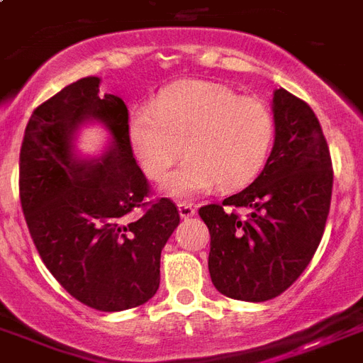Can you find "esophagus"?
I'll return each mask as SVG.
<instances>
[{
	"label": "esophagus",
	"instance_id": "34e87169",
	"mask_svg": "<svg viewBox=\"0 0 363 363\" xmlns=\"http://www.w3.org/2000/svg\"><path fill=\"white\" fill-rule=\"evenodd\" d=\"M179 215H181V218L194 217V215H196V207H194L192 203L181 201V203H179Z\"/></svg>",
	"mask_w": 363,
	"mask_h": 363
}]
</instances>
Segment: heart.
Wrapping results in <instances>:
<instances>
[{
	"instance_id": "heart-1",
	"label": "heart",
	"mask_w": 363,
	"mask_h": 363,
	"mask_svg": "<svg viewBox=\"0 0 363 363\" xmlns=\"http://www.w3.org/2000/svg\"><path fill=\"white\" fill-rule=\"evenodd\" d=\"M274 135L267 102L213 82L169 85L152 106L135 108L127 120V140L148 179L162 181L181 152L188 157L162 184L177 200L209 192L215 184L234 190L253 181L267 163Z\"/></svg>"
}]
</instances>
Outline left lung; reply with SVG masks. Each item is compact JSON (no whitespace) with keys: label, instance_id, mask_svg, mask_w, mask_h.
<instances>
[{"label":"left lung","instance_id":"left-lung-1","mask_svg":"<svg viewBox=\"0 0 363 363\" xmlns=\"http://www.w3.org/2000/svg\"><path fill=\"white\" fill-rule=\"evenodd\" d=\"M272 112L276 135L261 175L220 206L200 209L211 234L213 286L249 303L281 295L308 267L333 188L328 143L312 108L280 87Z\"/></svg>","mask_w":363,"mask_h":363}]
</instances>
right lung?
Segmentation results:
<instances>
[{
  "label": "right lung",
  "instance_id": "add662e5",
  "mask_svg": "<svg viewBox=\"0 0 363 363\" xmlns=\"http://www.w3.org/2000/svg\"><path fill=\"white\" fill-rule=\"evenodd\" d=\"M83 77L35 108L21 146V203L47 270L79 303L101 312L140 306L160 287V257L181 217L150 186L127 140L125 102ZM87 121L113 140L96 160L73 150Z\"/></svg>",
  "mask_w": 363,
  "mask_h": 363
}]
</instances>
